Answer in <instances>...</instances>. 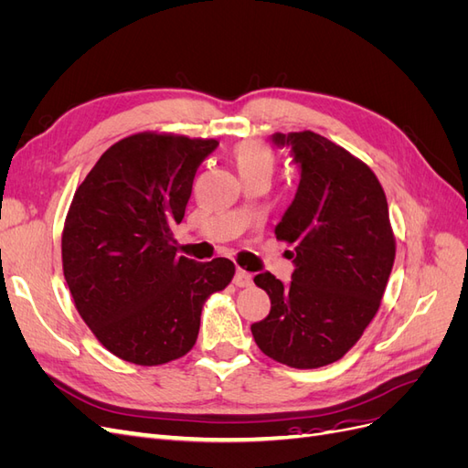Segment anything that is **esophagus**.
<instances>
[{"instance_id":"34e87169","label":"esophagus","mask_w":468,"mask_h":468,"mask_svg":"<svg viewBox=\"0 0 468 468\" xmlns=\"http://www.w3.org/2000/svg\"><path fill=\"white\" fill-rule=\"evenodd\" d=\"M234 285L236 287H250L251 275L248 271H244V269H238V271L234 273Z\"/></svg>"}]
</instances>
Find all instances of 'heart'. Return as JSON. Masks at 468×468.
Listing matches in <instances>:
<instances>
[{
    "label": "heart",
    "instance_id": "obj_1",
    "mask_svg": "<svg viewBox=\"0 0 468 468\" xmlns=\"http://www.w3.org/2000/svg\"><path fill=\"white\" fill-rule=\"evenodd\" d=\"M234 164L239 174L256 172V169H269L271 172L273 152L260 140H246V143L234 148Z\"/></svg>",
    "mask_w": 468,
    "mask_h": 468
}]
</instances>
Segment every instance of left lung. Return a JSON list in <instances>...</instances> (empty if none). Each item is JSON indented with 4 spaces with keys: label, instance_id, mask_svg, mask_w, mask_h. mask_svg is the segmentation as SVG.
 I'll return each mask as SVG.
<instances>
[{
    "label": "left lung",
    "instance_id": "obj_1",
    "mask_svg": "<svg viewBox=\"0 0 468 468\" xmlns=\"http://www.w3.org/2000/svg\"><path fill=\"white\" fill-rule=\"evenodd\" d=\"M271 143L291 150L301 174L275 229L294 246V271L287 285L269 271L253 277L271 310L251 334L271 359L316 369L342 359L380 306L396 251L388 205L371 169L332 140L304 131Z\"/></svg>",
    "mask_w": 468,
    "mask_h": 468
}]
</instances>
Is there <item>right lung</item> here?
<instances>
[{
    "label": "right lung",
    "instance_id": "1",
    "mask_svg": "<svg viewBox=\"0 0 468 468\" xmlns=\"http://www.w3.org/2000/svg\"><path fill=\"white\" fill-rule=\"evenodd\" d=\"M217 140L143 133L112 144L81 181L62 234V265L80 316L112 356L174 361L195 346L207 296L234 277L226 258L177 256L197 167Z\"/></svg>",
    "mask_w": 468,
    "mask_h": 468
}]
</instances>
